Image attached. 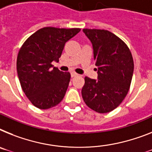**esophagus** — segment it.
<instances>
[{"label": "esophagus", "instance_id": "34e87169", "mask_svg": "<svg viewBox=\"0 0 152 152\" xmlns=\"http://www.w3.org/2000/svg\"><path fill=\"white\" fill-rule=\"evenodd\" d=\"M78 76V74L76 73V72H71V76H72V77H76V76Z\"/></svg>", "mask_w": 152, "mask_h": 152}]
</instances>
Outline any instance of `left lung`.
<instances>
[{
	"label": "left lung",
	"instance_id": "obj_1",
	"mask_svg": "<svg viewBox=\"0 0 152 152\" xmlns=\"http://www.w3.org/2000/svg\"><path fill=\"white\" fill-rule=\"evenodd\" d=\"M93 45L98 80L85 77L82 96L94 111L105 113L121 104L131 86L134 60L129 48L114 34L104 29L83 28Z\"/></svg>",
	"mask_w": 152,
	"mask_h": 152
}]
</instances>
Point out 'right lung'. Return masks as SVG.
Here are the masks:
<instances>
[{
  "instance_id": "add662e5",
  "label": "right lung",
  "mask_w": 152,
  "mask_h": 152,
  "mask_svg": "<svg viewBox=\"0 0 152 152\" xmlns=\"http://www.w3.org/2000/svg\"><path fill=\"white\" fill-rule=\"evenodd\" d=\"M80 28L45 27L25 41L18 54L17 72L22 90L33 105L42 110L62 101L70 81V73L53 67L65 44Z\"/></svg>"
}]
</instances>
